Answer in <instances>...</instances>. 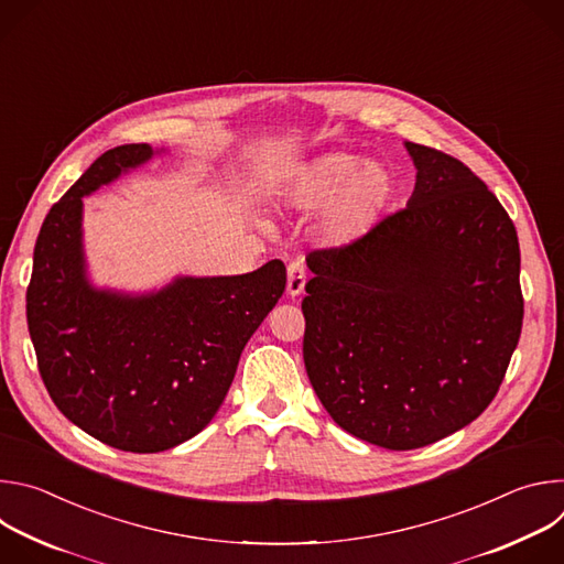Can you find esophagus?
Wrapping results in <instances>:
<instances>
[{
  "label": "esophagus",
  "instance_id": "esophagus-1",
  "mask_svg": "<svg viewBox=\"0 0 564 564\" xmlns=\"http://www.w3.org/2000/svg\"><path fill=\"white\" fill-rule=\"evenodd\" d=\"M303 288H305V265H303V261L294 259L288 265V294L294 299L303 292Z\"/></svg>",
  "mask_w": 564,
  "mask_h": 564
}]
</instances>
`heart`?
<instances>
[{
	"mask_svg": "<svg viewBox=\"0 0 564 564\" xmlns=\"http://www.w3.org/2000/svg\"><path fill=\"white\" fill-rule=\"evenodd\" d=\"M392 176L379 165L346 151L321 153L296 165L281 183L279 198L292 212H314L326 205L321 229L335 246L366 236L392 198Z\"/></svg>",
	"mask_w": 564,
	"mask_h": 564,
	"instance_id": "b5f03b06",
	"label": "heart"
}]
</instances>
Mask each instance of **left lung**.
Here are the masks:
<instances>
[{"mask_svg":"<svg viewBox=\"0 0 564 564\" xmlns=\"http://www.w3.org/2000/svg\"><path fill=\"white\" fill-rule=\"evenodd\" d=\"M417 170L401 209L307 257L303 361L330 417L390 451L429 446L485 413L522 330L520 246L457 158L404 142Z\"/></svg>","mask_w":564,"mask_h":564,"instance_id":"1","label":"left lung"}]
</instances>
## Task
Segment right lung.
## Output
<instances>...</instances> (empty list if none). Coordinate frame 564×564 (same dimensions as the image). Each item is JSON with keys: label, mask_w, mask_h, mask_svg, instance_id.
<instances>
[{"label": "right lung", "mask_w": 564, "mask_h": 564, "mask_svg": "<svg viewBox=\"0 0 564 564\" xmlns=\"http://www.w3.org/2000/svg\"><path fill=\"white\" fill-rule=\"evenodd\" d=\"M155 153L122 144L77 178L42 223L26 290L29 333L55 406L129 453L174 448L212 422L240 352L285 290L276 259L236 276H176L142 294L89 281L83 198Z\"/></svg>", "instance_id": "add662e5"}]
</instances>
